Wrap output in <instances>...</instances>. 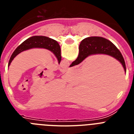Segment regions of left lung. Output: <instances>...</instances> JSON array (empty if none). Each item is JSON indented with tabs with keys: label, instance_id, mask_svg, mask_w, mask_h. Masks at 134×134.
I'll use <instances>...</instances> for the list:
<instances>
[{
	"label": "left lung",
	"instance_id": "obj_1",
	"mask_svg": "<svg viewBox=\"0 0 134 134\" xmlns=\"http://www.w3.org/2000/svg\"><path fill=\"white\" fill-rule=\"evenodd\" d=\"M34 48H45V49H49L55 54L58 60L59 64L60 63L62 60L61 49H60V45L55 40L44 36H33L23 41V43L19 46H18L16 49L14 51V52L13 53L10 58L8 66H10L14 58L21 52Z\"/></svg>",
	"mask_w": 134,
	"mask_h": 134
}]
</instances>
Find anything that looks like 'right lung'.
<instances>
[{
  "mask_svg": "<svg viewBox=\"0 0 134 134\" xmlns=\"http://www.w3.org/2000/svg\"><path fill=\"white\" fill-rule=\"evenodd\" d=\"M97 54H107L114 57L121 63L126 72L125 61L119 49L111 41L100 37H90L82 40L79 46V56L70 67L80 64L88 55Z\"/></svg>",
  "mask_w": 134,
  "mask_h": 134,
  "instance_id": "right-lung-1",
  "label": "right lung"
}]
</instances>
